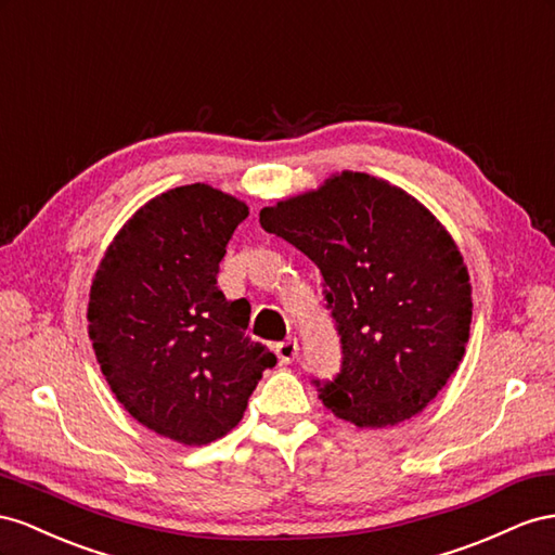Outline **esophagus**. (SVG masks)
<instances>
[{"label":"esophagus","instance_id":"obj_1","mask_svg":"<svg viewBox=\"0 0 555 555\" xmlns=\"http://www.w3.org/2000/svg\"><path fill=\"white\" fill-rule=\"evenodd\" d=\"M297 353H299V346L295 339L276 344V356L281 360V365H291V362L297 358Z\"/></svg>","mask_w":555,"mask_h":555}]
</instances>
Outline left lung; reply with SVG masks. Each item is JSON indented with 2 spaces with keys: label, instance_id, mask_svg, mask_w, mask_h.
I'll use <instances>...</instances> for the list:
<instances>
[{
  "label": "left lung",
  "instance_id": "left-lung-1",
  "mask_svg": "<svg viewBox=\"0 0 555 555\" xmlns=\"http://www.w3.org/2000/svg\"><path fill=\"white\" fill-rule=\"evenodd\" d=\"M323 274L341 370L319 398L358 427L398 425L447 386L465 356L469 274L451 234L404 190L341 171L260 211Z\"/></svg>",
  "mask_w": 555,
  "mask_h": 555
}]
</instances>
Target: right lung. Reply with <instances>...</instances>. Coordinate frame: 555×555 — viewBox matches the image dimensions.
Returning <instances> with one entry per match:
<instances>
[{
	"mask_svg": "<svg viewBox=\"0 0 555 555\" xmlns=\"http://www.w3.org/2000/svg\"><path fill=\"white\" fill-rule=\"evenodd\" d=\"M248 207L193 183L144 204L92 279L88 332L118 402L185 447L225 437L276 356L246 337L250 305L225 299L218 264Z\"/></svg>",
	"mask_w": 555,
	"mask_h": 555,
	"instance_id": "1",
	"label": "right lung"
}]
</instances>
